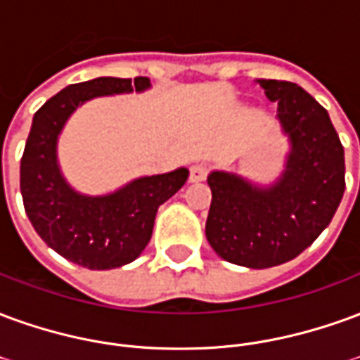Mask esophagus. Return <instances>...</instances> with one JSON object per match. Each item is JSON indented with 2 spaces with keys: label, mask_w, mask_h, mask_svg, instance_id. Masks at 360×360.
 Returning <instances> with one entry per match:
<instances>
[{
  "label": "esophagus",
  "mask_w": 360,
  "mask_h": 360,
  "mask_svg": "<svg viewBox=\"0 0 360 360\" xmlns=\"http://www.w3.org/2000/svg\"><path fill=\"white\" fill-rule=\"evenodd\" d=\"M210 173V165L206 164H195L191 167V173H188V181L191 183H198V181H204Z\"/></svg>",
  "instance_id": "obj_1"
}]
</instances>
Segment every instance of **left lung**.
I'll return each mask as SVG.
<instances>
[{
  "instance_id": "8db88e82",
  "label": "left lung",
  "mask_w": 360,
  "mask_h": 360,
  "mask_svg": "<svg viewBox=\"0 0 360 360\" xmlns=\"http://www.w3.org/2000/svg\"><path fill=\"white\" fill-rule=\"evenodd\" d=\"M291 141L281 179L268 188L233 173L212 172L206 239L219 257L247 268H271L299 257L332 221L345 191V158L328 111L289 81L262 79Z\"/></svg>"
}]
</instances>
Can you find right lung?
Returning a JSON list of instances; mask_svg holds the SVG:
<instances>
[{
    "instance_id": "obj_1",
    "label": "right lung",
    "mask_w": 360,
    "mask_h": 360,
    "mask_svg": "<svg viewBox=\"0 0 360 360\" xmlns=\"http://www.w3.org/2000/svg\"><path fill=\"white\" fill-rule=\"evenodd\" d=\"M146 77L71 84L34 113L20 158V195L30 224L44 243L75 264L111 270L133 262L148 245L160 204L172 198L188 177L185 167L129 183L105 196H82L61 177L56 158L58 134L67 117L90 98L146 90Z\"/></svg>"
}]
</instances>
